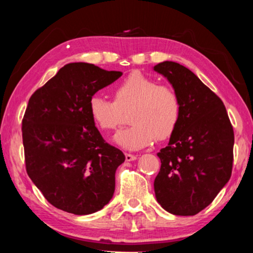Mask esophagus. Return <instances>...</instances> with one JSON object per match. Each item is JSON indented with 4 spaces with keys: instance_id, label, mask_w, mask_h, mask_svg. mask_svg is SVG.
Returning <instances> with one entry per match:
<instances>
[{
    "instance_id": "obj_1",
    "label": "esophagus",
    "mask_w": 253,
    "mask_h": 253,
    "mask_svg": "<svg viewBox=\"0 0 253 253\" xmlns=\"http://www.w3.org/2000/svg\"><path fill=\"white\" fill-rule=\"evenodd\" d=\"M125 158H126V161H134L137 159V156H135V154H130V153H125Z\"/></svg>"
}]
</instances>
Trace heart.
Here are the masks:
<instances>
[{
    "mask_svg": "<svg viewBox=\"0 0 253 253\" xmlns=\"http://www.w3.org/2000/svg\"><path fill=\"white\" fill-rule=\"evenodd\" d=\"M114 101L95 94L88 101V111L96 126L114 130L129 113L130 127L119 130L115 142L126 150L149 146L154 138L166 139L174 133L180 119V100L167 85L141 73H131L111 88Z\"/></svg>",
    "mask_w": 253,
    "mask_h": 253,
    "instance_id": "b5f03b06",
    "label": "heart"
}]
</instances>
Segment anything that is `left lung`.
<instances>
[{"mask_svg":"<svg viewBox=\"0 0 253 253\" xmlns=\"http://www.w3.org/2000/svg\"><path fill=\"white\" fill-rule=\"evenodd\" d=\"M153 70L168 79L182 107L168 145L158 153L161 167L154 193L168 212L193 216L231 178L234 131L223 101L190 69L164 61Z\"/></svg>","mask_w":253,"mask_h":253,"instance_id":"obj_1","label":"left lung"}]
</instances>
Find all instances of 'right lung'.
Masks as SVG:
<instances>
[{"instance_id":"obj_1","label":"right lung","mask_w":253,"mask_h":253,"mask_svg":"<svg viewBox=\"0 0 253 253\" xmlns=\"http://www.w3.org/2000/svg\"><path fill=\"white\" fill-rule=\"evenodd\" d=\"M122 75L92 63H68L30 96L22 119L26 170L55 208L89 214L114 195L125 156L97 130L88 101Z\"/></svg>"}]
</instances>
